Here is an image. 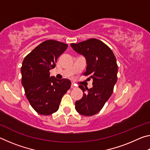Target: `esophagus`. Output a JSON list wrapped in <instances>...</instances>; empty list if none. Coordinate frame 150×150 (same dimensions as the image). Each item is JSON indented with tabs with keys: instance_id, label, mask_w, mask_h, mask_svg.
I'll return each mask as SVG.
<instances>
[{
	"instance_id": "obj_1",
	"label": "esophagus",
	"mask_w": 150,
	"mask_h": 150,
	"mask_svg": "<svg viewBox=\"0 0 150 150\" xmlns=\"http://www.w3.org/2000/svg\"><path fill=\"white\" fill-rule=\"evenodd\" d=\"M71 88H75L76 87V86L75 85V84H73V83H72L71 86Z\"/></svg>"
}]
</instances>
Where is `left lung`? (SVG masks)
<instances>
[{
  "instance_id": "left-lung-1",
  "label": "left lung",
  "mask_w": 150,
  "mask_h": 150,
  "mask_svg": "<svg viewBox=\"0 0 150 150\" xmlns=\"http://www.w3.org/2000/svg\"><path fill=\"white\" fill-rule=\"evenodd\" d=\"M71 46L85 57L87 68L83 74L93 79V87L89 89L83 85L79 87L83 91V95L75 102L76 110L83 116L95 115L110 97L117 81L116 57L110 47L95 38L71 44Z\"/></svg>"
}]
</instances>
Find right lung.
Listing matches in <instances>:
<instances>
[{"label":"right lung","instance_id":"obj_1","mask_svg":"<svg viewBox=\"0 0 150 150\" xmlns=\"http://www.w3.org/2000/svg\"><path fill=\"white\" fill-rule=\"evenodd\" d=\"M68 45L55 40H46L25 57L21 67L22 85L32 108L42 115L56 112L63 96L71 87L67 79L50 77V70Z\"/></svg>","mask_w":150,"mask_h":150}]
</instances>
